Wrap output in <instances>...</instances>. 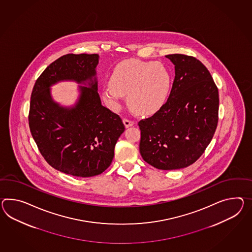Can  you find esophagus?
<instances>
[{
    "mask_svg": "<svg viewBox=\"0 0 252 252\" xmlns=\"http://www.w3.org/2000/svg\"><path fill=\"white\" fill-rule=\"evenodd\" d=\"M123 123L126 128L129 127V126H132L134 125V122H133V121H131V120H129L127 118H124Z\"/></svg>",
    "mask_w": 252,
    "mask_h": 252,
    "instance_id": "1",
    "label": "esophagus"
}]
</instances>
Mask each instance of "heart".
Listing matches in <instances>:
<instances>
[{
    "label": "heart",
    "mask_w": 252,
    "mask_h": 252,
    "mask_svg": "<svg viewBox=\"0 0 252 252\" xmlns=\"http://www.w3.org/2000/svg\"><path fill=\"white\" fill-rule=\"evenodd\" d=\"M170 88L171 76L164 64L129 59L114 69L110 85L104 87L103 96L113 106H117L126 94V102L132 110L149 116L166 104Z\"/></svg>",
    "instance_id": "obj_1"
}]
</instances>
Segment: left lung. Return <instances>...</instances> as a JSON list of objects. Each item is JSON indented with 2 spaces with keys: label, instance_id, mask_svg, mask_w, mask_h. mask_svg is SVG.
<instances>
[{
  "label": "left lung",
  "instance_id": "8db88e82",
  "mask_svg": "<svg viewBox=\"0 0 252 252\" xmlns=\"http://www.w3.org/2000/svg\"><path fill=\"white\" fill-rule=\"evenodd\" d=\"M175 65V79L166 104L138 122L143 159L162 170L180 169L198 159L219 121V90L211 74L193 56H166Z\"/></svg>",
  "mask_w": 252,
  "mask_h": 252
}]
</instances>
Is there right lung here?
<instances>
[{"instance_id": "add662e5", "label": "right lung", "mask_w": 252, "mask_h": 252, "mask_svg": "<svg viewBox=\"0 0 252 252\" xmlns=\"http://www.w3.org/2000/svg\"><path fill=\"white\" fill-rule=\"evenodd\" d=\"M96 54H68L53 62L38 77L31 95L29 126L40 153L56 170L74 177L100 175L110 166L125 131L122 119L101 104L97 93ZM74 80L81 95L74 107L51 98L49 86Z\"/></svg>"}]
</instances>
